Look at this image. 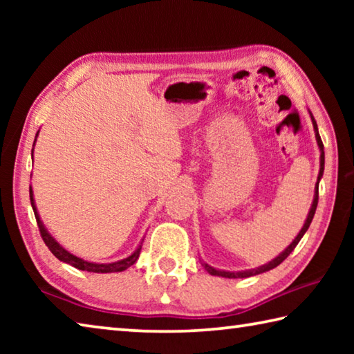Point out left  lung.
I'll use <instances>...</instances> for the list:
<instances>
[{"instance_id":"obj_1","label":"left lung","mask_w":354,"mask_h":354,"mask_svg":"<svg viewBox=\"0 0 354 354\" xmlns=\"http://www.w3.org/2000/svg\"><path fill=\"white\" fill-rule=\"evenodd\" d=\"M309 115H310V120H313L315 140H317V145H319V149H320V170H319V176H317L315 189H314L313 205H310V209H309V212H308V217H306V220H304V225H303L301 230H299L297 237L293 239L292 243L283 251V253H279L277 257H274V259H272L270 262H267V263H263V266H261V267L250 268V270H241V272H227V270H218V268L209 266V263H206L205 261H201V266L205 267V270L207 273L214 274V277H221V278H248V277H254V274H261L263 272H268V270H272V268L278 267L279 263L283 262L286 257L292 253L293 248H295L297 245H298V242L301 241V237L304 236V232L308 231L310 221H313V218H314V214H315V209H317V203H319V183H320L322 176H323V170H325V151H323V143H322L320 134H319V128H317V122H315V118H314L313 113H310V111H309Z\"/></svg>"}]
</instances>
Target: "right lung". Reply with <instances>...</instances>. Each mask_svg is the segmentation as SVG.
<instances>
[{
  "instance_id": "add662e5",
  "label": "right lung",
  "mask_w": 354,
  "mask_h": 354,
  "mask_svg": "<svg viewBox=\"0 0 354 354\" xmlns=\"http://www.w3.org/2000/svg\"><path fill=\"white\" fill-rule=\"evenodd\" d=\"M37 136H39V131L37 134H35V140H37ZM35 140H34V145H35ZM31 156H34V148L31 151ZM29 198H31V206H32V211L35 215V220H37V225H39V230H40V234L41 239H44V242L46 243V247L50 248V251L53 254H55L59 261H62L65 263H70V266H73L75 268H80V270L84 272H92V273H115V272H123L129 268L133 263H136V261L139 259L140 256V250H142V242L143 239L139 243V247H137L133 253H131L128 257H124V259H120L115 262H107V263H100V262H91V261H86L82 259L80 256H75L73 253H70L68 250H65L61 243H59L55 237L51 236V232L46 230L44 221L40 218V214L37 211V206H35V200H34V192L32 187H29Z\"/></svg>"
}]
</instances>
